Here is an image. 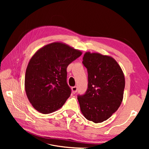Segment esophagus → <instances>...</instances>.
<instances>
[{"instance_id": "obj_1", "label": "esophagus", "mask_w": 149, "mask_h": 149, "mask_svg": "<svg viewBox=\"0 0 149 149\" xmlns=\"http://www.w3.org/2000/svg\"><path fill=\"white\" fill-rule=\"evenodd\" d=\"M71 90H72V93H73V94H75L76 92H77L78 88L76 86H73V87L71 88Z\"/></svg>"}]
</instances>
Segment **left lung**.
Masks as SVG:
<instances>
[{
	"instance_id": "obj_1",
	"label": "left lung",
	"mask_w": 149,
	"mask_h": 149,
	"mask_svg": "<svg viewBox=\"0 0 149 149\" xmlns=\"http://www.w3.org/2000/svg\"><path fill=\"white\" fill-rule=\"evenodd\" d=\"M83 60L88 70V86L84 95L78 96L81 111L86 119L101 123L121 104L124 74L118 63L110 56L88 52Z\"/></svg>"
}]
</instances>
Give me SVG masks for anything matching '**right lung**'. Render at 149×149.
<instances>
[{
    "mask_svg": "<svg viewBox=\"0 0 149 149\" xmlns=\"http://www.w3.org/2000/svg\"><path fill=\"white\" fill-rule=\"evenodd\" d=\"M82 52L62 42L40 48L26 67L25 89L30 102L42 114H49L63 106L70 96L66 68Z\"/></svg>",
    "mask_w": 149,
    "mask_h": 149,
    "instance_id": "1",
    "label": "right lung"
}]
</instances>
